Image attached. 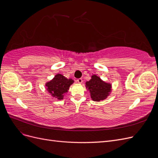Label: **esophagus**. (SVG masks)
Segmentation results:
<instances>
[{
  "label": "esophagus",
  "mask_w": 158,
  "mask_h": 158,
  "mask_svg": "<svg viewBox=\"0 0 158 158\" xmlns=\"http://www.w3.org/2000/svg\"><path fill=\"white\" fill-rule=\"evenodd\" d=\"M77 82H78L79 84L82 83V78H78V79H77Z\"/></svg>",
  "instance_id": "obj_1"
}]
</instances>
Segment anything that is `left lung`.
<instances>
[{"label": "left lung", "mask_w": 158, "mask_h": 158, "mask_svg": "<svg viewBox=\"0 0 158 158\" xmlns=\"http://www.w3.org/2000/svg\"><path fill=\"white\" fill-rule=\"evenodd\" d=\"M85 87L89 90L91 98L95 102L106 99L111 92V84L105 82L96 75L92 76L90 80L85 82Z\"/></svg>", "instance_id": "8db88e82"}]
</instances>
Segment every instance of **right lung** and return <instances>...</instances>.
<instances>
[{
	"label": "right lung",
	"mask_w": 158,
	"mask_h": 158,
	"mask_svg": "<svg viewBox=\"0 0 158 158\" xmlns=\"http://www.w3.org/2000/svg\"><path fill=\"white\" fill-rule=\"evenodd\" d=\"M73 83V80L68 79L63 75L57 74L51 81L46 83L45 86L52 97L61 100L63 99L64 94L68 92L70 85Z\"/></svg>",
	"instance_id": "obj_1"
}]
</instances>
